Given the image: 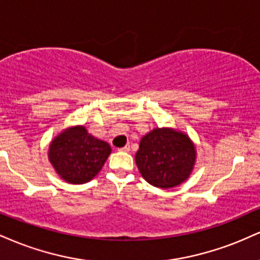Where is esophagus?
<instances>
[{
  "instance_id": "esophagus-1",
  "label": "esophagus",
  "mask_w": 260,
  "mask_h": 260,
  "mask_svg": "<svg viewBox=\"0 0 260 260\" xmlns=\"http://www.w3.org/2000/svg\"><path fill=\"white\" fill-rule=\"evenodd\" d=\"M129 150H131V148H129V145H126V146H123V148H121V149H120V151H124V152H129Z\"/></svg>"
}]
</instances>
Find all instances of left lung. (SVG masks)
Returning <instances> with one entry per match:
<instances>
[{
	"label": "left lung",
	"instance_id": "left-lung-1",
	"mask_svg": "<svg viewBox=\"0 0 260 260\" xmlns=\"http://www.w3.org/2000/svg\"><path fill=\"white\" fill-rule=\"evenodd\" d=\"M196 161V149L185 133L174 128H154L143 137L136 164L149 184L170 189L190 177Z\"/></svg>",
	"mask_w": 260,
	"mask_h": 260
}]
</instances>
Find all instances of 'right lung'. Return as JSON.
<instances>
[{
    "label": "right lung",
    "mask_w": 260,
    "mask_h": 260,
    "mask_svg": "<svg viewBox=\"0 0 260 260\" xmlns=\"http://www.w3.org/2000/svg\"><path fill=\"white\" fill-rule=\"evenodd\" d=\"M110 152L108 143L94 138L83 126H75L52 140L48 160L61 179L84 184L98 174Z\"/></svg>",
    "instance_id": "add662e5"
}]
</instances>
